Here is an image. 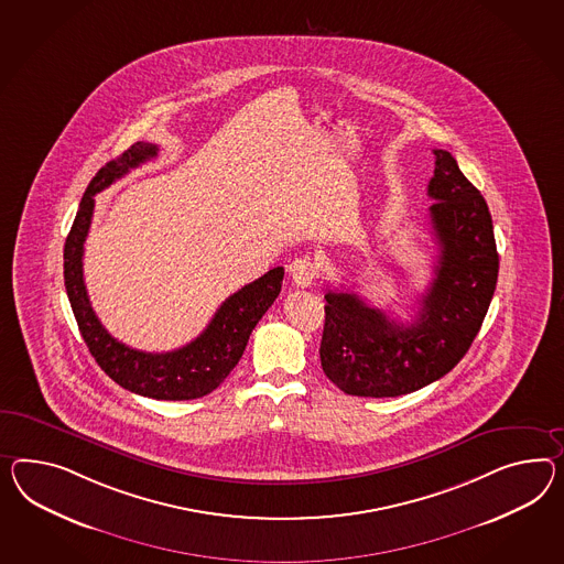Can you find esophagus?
<instances>
[{
    "instance_id": "1",
    "label": "esophagus",
    "mask_w": 564,
    "mask_h": 564,
    "mask_svg": "<svg viewBox=\"0 0 564 564\" xmlns=\"http://www.w3.org/2000/svg\"><path fill=\"white\" fill-rule=\"evenodd\" d=\"M289 274L299 289H308L317 278V265L308 256L290 261Z\"/></svg>"
}]
</instances>
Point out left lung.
Wrapping results in <instances>:
<instances>
[{
  "label": "left lung",
  "mask_w": 564,
  "mask_h": 564,
  "mask_svg": "<svg viewBox=\"0 0 564 564\" xmlns=\"http://www.w3.org/2000/svg\"><path fill=\"white\" fill-rule=\"evenodd\" d=\"M434 155L427 196L437 258L415 318L399 323L356 292L325 294L321 366L347 394L382 399L432 384L463 360L489 311L499 274L489 206L448 151Z\"/></svg>",
  "instance_id": "obj_1"
}]
</instances>
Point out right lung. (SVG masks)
<instances>
[{"mask_svg":"<svg viewBox=\"0 0 564 564\" xmlns=\"http://www.w3.org/2000/svg\"><path fill=\"white\" fill-rule=\"evenodd\" d=\"M158 151L153 143H134L91 177L65 241V289L89 354L116 384L158 401H189L213 392L231 375L246 351L249 335L280 294L284 268H274L237 290L194 341L174 351H139L106 332L91 308L84 282V243L94 217V196L130 170L158 158Z\"/></svg>","mask_w":564,"mask_h":564,"instance_id":"1","label":"right lung"}]
</instances>
